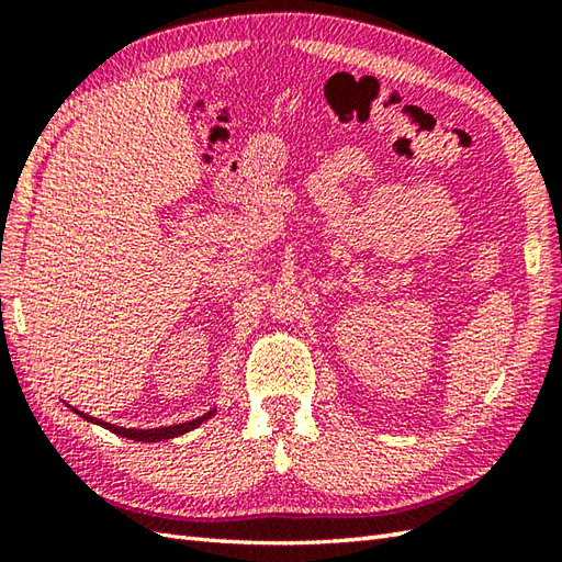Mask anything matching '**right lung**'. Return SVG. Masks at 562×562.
<instances>
[{"label":"right lung","instance_id":"add662e5","mask_svg":"<svg viewBox=\"0 0 562 562\" xmlns=\"http://www.w3.org/2000/svg\"><path fill=\"white\" fill-rule=\"evenodd\" d=\"M77 415H81L83 420H89V423H97V425H101V427H105V429H111V432H115V435H121V437H127V439H135V441H161V439H173V437H178V435H186V432H190V429H195L198 425H202L205 420H210V417L214 415V411H210V413H205V415H200L198 420H190V423H181V425H171V427H154V429H125V427H117V425H111V423H101V420H97V417H91V415H83V413H79V411H75Z\"/></svg>","mask_w":562,"mask_h":562}]
</instances>
